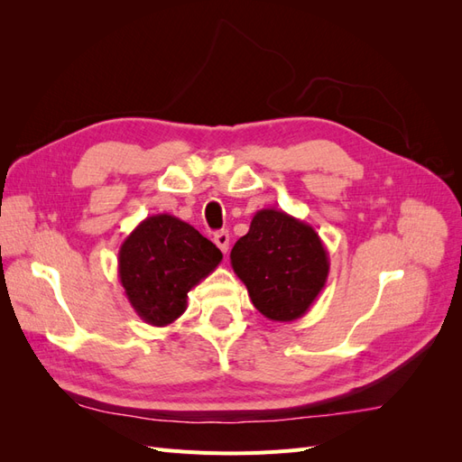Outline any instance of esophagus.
<instances>
[{
  "mask_svg": "<svg viewBox=\"0 0 462 462\" xmlns=\"http://www.w3.org/2000/svg\"><path fill=\"white\" fill-rule=\"evenodd\" d=\"M214 243L217 245V248L221 250V253L226 254L227 250H229V233H227V231H219V233H216V235H214Z\"/></svg>",
  "mask_w": 462,
  "mask_h": 462,
  "instance_id": "34e87169",
  "label": "esophagus"
}]
</instances>
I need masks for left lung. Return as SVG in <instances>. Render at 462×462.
<instances>
[{
  "label": "left lung",
  "mask_w": 462,
  "mask_h": 462,
  "mask_svg": "<svg viewBox=\"0 0 462 462\" xmlns=\"http://www.w3.org/2000/svg\"><path fill=\"white\" fill-rule=\"evenodd\" d=\"M231 265L256 310L273 321L302 318L326 287L329 256L312 226L263 208L235 243Z\"/></svg>",
  "instance_id": "obj_1"
}]
</instances>
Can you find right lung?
Wrapping results in <instances>:
<instances>
[{
  "label": "right lung",
  "mask_w": 462,
  "mask_h": 462,
  "mask_svg": "<svg viewBox=\"0 0 462 462\" xmlns=\"http://www.w3.org/2000/svg\"><path fill=\"white\" fill-rule=\"evenodd\" d=\"M223 254L187 221L170 214L150 216L123 241L119 282L134 312L163 328L187 310V295L212 273Z\"/></svg>",
  "instance_id": "1"
}]
</instances>
